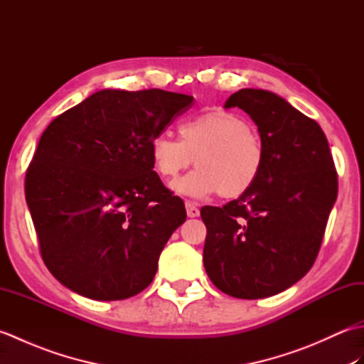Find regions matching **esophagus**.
I'll return each mask as SVG.
<instances>
[{
  "mask_svg": "<svg viewBox=\"0 0 364 364\" xmlns=\"http://www.w3.org/2000/svg\"><path fill=\"white\" fill-rule=\"evenodd\" d=\"M186 213L189 218H198L200 215V210L194 202H186Z\"/></svg>",
  "mask_w": 364,
  "mask_h": 364,
  "instance_id": "1",
  "label": "esophagus"
}]
</instances>
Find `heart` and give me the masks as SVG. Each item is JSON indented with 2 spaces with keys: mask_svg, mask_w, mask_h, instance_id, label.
<instances>
[{
  "mask_svg": "<svg viewBox=\"0 0 364 364\" xmlns=\"http://www.w3.org/2000/svg\"><path fill=\"white\" fill-rule=\"evenodd\" d=\"M150 154L156 173L175 180L196 158L198 166L172 184L178 194L206 197L219 194L235 198L245 194L264 167L261 137L241 115L210 111L180 125V141L162 133L153 137Z\"/></svg>",
  "mask_w": 364,
  "mask_h": 364,
  "instance_id": "heart-1",
  "label": "heart"
}]
</instances>
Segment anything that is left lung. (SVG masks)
I'll use <instances>...</instances> for the list:
<instances>
[{
    "mask_svg": "<svg viewBox=\"0 0 364 364\" xmlns=\"http://www.w3.org/2000/svg\"><path fill=\"white\" fill-rule=\"evenodd\" d=\"M225 107H239L257 123L264 167L239 198L202 208L203 264L231 297H270L314 264L338 196L335 162L318 122L272 92L241 89Z\"/></svg>",
    "mask_w": 364,
    "mask_h": 364,
    "instance_id": "1",
    "label": "left lung"
}]
</instances>
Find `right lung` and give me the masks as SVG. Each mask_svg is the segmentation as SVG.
<instances>
[{
  "instance_id": "right-lung-1",
  "label": "right lung",
  "mask_w": 364,
  "mask_h": 364,
  "mask_svg": "<svg viewBox=\"0 0 364 364\" xmlns=\"http://www.w3.org/2000/svg\"><path fill=\"white\" fill-rule=\"evenodd\" d=\"M192 105L161 89H105L46 127L25 196L45 266L68 289L123 300L153 282L186 210L153 170L150 144Z\"/></svg>"
}]
</instances>
